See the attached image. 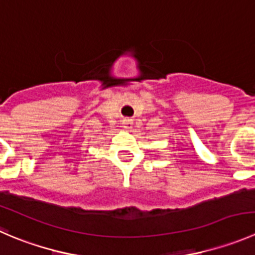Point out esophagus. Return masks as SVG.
I'll list each match as a JSON object with an SVG mask.
<instances>
[{
  "mask_svg": "<svg viewBox=\"0 0 255 255\" xmlns=\"http://www.w3.org/2000/svg\"><path fill=\"white\" fill-rule=\"evenodd\" d=\"M122 125H123V128H125V129L129 130L133 126V121L130 120V118H125V120L122 121Z\"/></svg>",
  "mask_w": 255,
  "mask_h": 255,
  "instance_id": "1",
  "label": "esophagus"
}]
</instances>
